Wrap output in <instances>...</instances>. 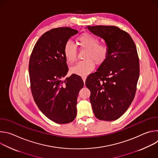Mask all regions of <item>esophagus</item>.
Returning <instances> with one entry per match:
<instances>
[{
	"label": "esophagus",
	"instance_id": "1",
	"mask_svg": "<svg viewBox=\"0 0 158 158\" xmlns=\"http://www.w3.org/2000/svg\"><path fill=\"white\" fill-rule=\"evenodd\" d=\"M86 78H87V77H86L85 76H82V80H83L84 82H85V79H86Z\"/></svg>",
	"mask_w": 158,
	"mask_h": 158
}]
</instances>
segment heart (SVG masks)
Masks as SVG:
<instances>
[{
	"instance_id": "obj_1",
	"label": "heart",
	"mask_w": 158,
	"mask_h": 158,
	"mask_svg": "<svg viewBox=\"0 0 158 158\" xmlns=\"http://www.w3.org/2000/svg\"><path fill=\"white\" fill-rule=\"evenodd\" d=\"M77 43L81 48L86 49L82 60L71 68V71L79 76H86L94 68V62L101 64L107 59L109 49L105 44H99V39L95 36L84 33L77 39ZM64 54L67 62L73 64L76 60L77 48L71 41H67L64 47Z\"/></svg>"
}]
</instances>
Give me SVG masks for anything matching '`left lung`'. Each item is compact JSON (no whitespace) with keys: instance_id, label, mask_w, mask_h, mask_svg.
Returning a JSON list of instances; mask_svg holds the SVG:
<instances>
[{"instance_id":"left-lung-1","label":"left lung","mask_w":158,"mask_h":158,"mask_svg":"<svg viewBox=\"0 0 158 158\" xmlns=\"http://www.w3.org/2000/svg\"><path fill=\"white\" fill-rule=\"evenodd\" d=\"M87 28L103 39L109 49L106 61L86 79L90 101L98 119L114 121L127 110L136 94L139 76L136 46L130 35L116 26Z\"/></svg>"}]
</instances>
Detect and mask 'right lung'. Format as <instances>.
<instances>
[{
  "label": "right lung",
  "mask_w": 158,
  "mask_h": 158,
  "mask_svg": "<svg viewBox=\"0 0 158 158\" xmlns=\"http://www.w3.org/2000/svg\"><path fill=\"white\" fill-rule=\"evenodd\" d=\"M78 33L70 27L52 29L37 40L31 55L29 73L34 100L42 113L58 124L69 123L77 114V99L84 86L75 74L68 72L64 54L65 43Z\"/></svg>",
  "instance_id": "add662e5"
}]
</instances>
